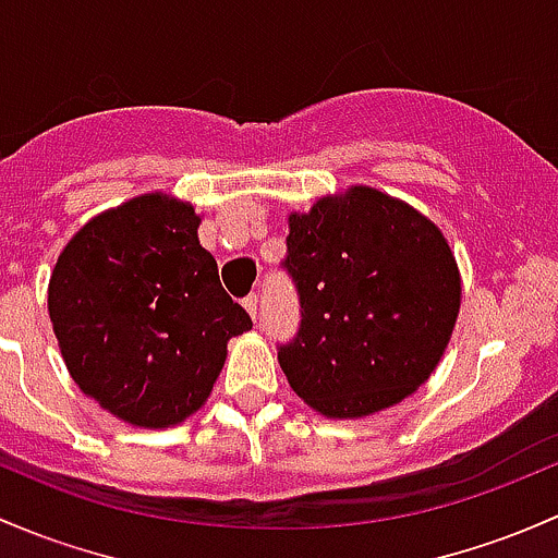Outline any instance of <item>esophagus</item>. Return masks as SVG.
I'll list each match as a JSON object with an SVG mask.
<instances>
[{
  "label": "esophagus",
  "instance_id": "1",
  "mask_svg": "<svg viewBox=\"0 0 558 558\" xmlns=\"http://www.w3.org/2000/svg\"><path fill=\"white\" fill-rule=\"evenodd\" d=\"M243 307H245V313L251 315V318H256V310H259V296L248 294L243 299Z\"/></svg>",
  "mask_w": 558,
  "mask_h": 558
}]
</instances>
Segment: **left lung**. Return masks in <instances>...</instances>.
Masks as SVG:
<instances>
[{
	"mask_svg": "<svg viewBox=\"0 0 558 558\" xmlns=\"http://www.w3.org/2000/svg\"><path fill=\"white\" fill-rule=\"evenodd\" d=\"M302 326L280 348L291 390L328 420L396 407L430 379L462 302L449 240L414 205L348 186L289 214Z\"/></svg>",
	"mask_w": 558,
	"mask_h": 558,
	"instance_id": "obj_1",
	"label": "left lung"
}]
</instances>
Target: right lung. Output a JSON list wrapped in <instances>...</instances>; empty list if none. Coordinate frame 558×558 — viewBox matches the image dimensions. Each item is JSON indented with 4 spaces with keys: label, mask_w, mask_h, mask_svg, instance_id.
Masks as SVG:
<instances>
[{
    "label": "right lung",
    "mask_w": 558,
    "mask_h": 558,
    "mask_svg": "<svg viewBox=\"0 0 558 558\" xmlns=\"http://www.w3.org/2000/svg\"><path fill=\"white\" fill-rule=\"evenodd\" d=\"M197 227L195 205L146 192L93 216L52 267L47 313L69 374L133 427L192 417L219 379L227 342L251 328Z\"/></svg>",
    "instance_id": "right-lung-1"
}]
</instances>
